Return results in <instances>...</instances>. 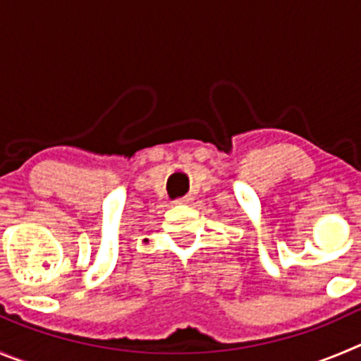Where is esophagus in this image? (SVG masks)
<instances>
[{
  "label": "esophagus",
  "mask_w": 361,
  "mask_h": 361,
  "mask_svg": "<svg viewBox=\"0 0 361 361\" xmlns=\"http://www.w3.org/2000/svg\"><path fill=\"white\" fill-rule=\"evenodd\" d=\"M190 201V197H180V200H174V204H188Z\"/></svg>",
  "instance_id": "34e87169"
}]
</instances>
